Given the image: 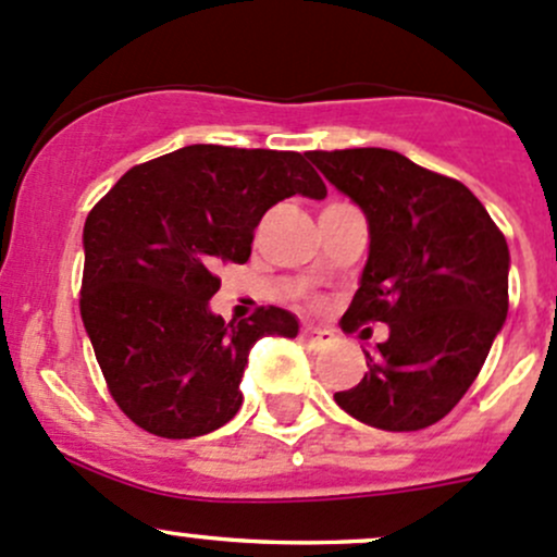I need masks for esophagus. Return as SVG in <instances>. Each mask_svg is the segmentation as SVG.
Wrapping results in <instances>:
<instances>
[{"instance_id": "34e87169", "label": "esophagus", "mask_w": 557, "mask_h": 557, "mask_svg": "<svg viewBox=\"0 0 557 557\" xmlns=\"http://www.w3.org/2000/svg\"><path fill=\"white\" fill-rule=\"evenodd\" d=\"M301 339H305L312 350H323V347L334 345L336 336H334V331L312 329V325H307V329H301Z\"/></svg>"}]
</instances>
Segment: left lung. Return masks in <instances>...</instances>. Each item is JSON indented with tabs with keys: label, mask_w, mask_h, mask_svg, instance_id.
<instances>
[{
	"label": "left lung",
	"mask_w": 557,
	"mask_h": 557,
	"mask_svg": "<svg viewBox=\"0 0 557 557\" xmlns=\"http://www.w3.org/2000/svg\"><path fill=\"white\" fill-rule=\"evenodd\" d=\"M307 159L361 207L369 258L342 329L387 325L363 380L334 401L383 431L445 418L480 374L509 310V247L458 180L385 148L312 150Z\"/></svg>",
	"instance_id": "obj_1"
}]
</instances>
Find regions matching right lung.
Listing matches in <instances>:
<instances>
[{
    "label": "right lung",
    "mask_w": 557,
    "mask_h": 557,
    "mask_svg": "<svg viewBox=\"0 0 557 557\" xmlns=\"http://www.w3.org/2000/svg\"><path fill=\"white\" fill-rule=\"evenodd\" d=\"M325 183L290 150L188 145L128 170L83 228L81 314L117 407L164 440H194L243 407L261 336L299 334L294 312L261 307L226 323L210 310L215 269L250 258L263 212Z\"/></svg>",
    "instance_id": "obj_1"
}]
</instances>
